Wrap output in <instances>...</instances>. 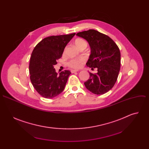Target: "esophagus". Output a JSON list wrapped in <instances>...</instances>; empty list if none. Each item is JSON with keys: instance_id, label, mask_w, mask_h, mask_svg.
Returning a JSON list of instances; mask_svg holds the SVG:
<instances>
[{"instance_id": "1", "label": "esophagus", "mask_w": 149, "mask_h": 149, "mask_svg": "<svg viewBox=\"0 0 149 149\" xmlns=\"http://www.w3.org/2000/svg\"><path fill=\"white\" fill-rule=\"evenodd\" d=\"M78 70H72L71 71V73H75V72H78Z\"/></svg>"}]
</instances>
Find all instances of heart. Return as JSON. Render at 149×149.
<instances>
[{"label":"heart","instance_id":"b5f03b06","mask_svg":"<svg viewBox=\"0 0 149 149\" xmlns=\"http://www.w3.org/2000/svg\"><path fill=\"white\" fill-rule=\"evenodd\" d=\"M75 45L76 47L78 49L81 47L84 46V47H87V42L85 41L84 40L82 39H77L75 41ZM84 63V59L82 58H79V59H72L70 61L67 65L72 68H75V69H78L81 67L82 63Z\"/></svg>","mask_w":149,"mask_h":149}]
</instances>
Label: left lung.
<instances>
[{"instance_id": "8db88e82", "label": "left lung", "mask_w": 149, "mask_h": 149, "mask_svg": "<svg viewBox=\"0 0 149 149\" xmlns=\"http://www.w3.org/2000/svg\"><path fill=\"white\" fill-rule=\"evenodd\" d=\"M86 39L91 48L86 65L96 74L90 73V78L84 82L87 89L94 94L107 93L114 86L120 70L121 55L118 47L107 35L94 29L77 33Z\"/></svg>"}]
</instances>
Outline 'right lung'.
I'll return each instance as SVG.
<instances>
[{
    "mask_svg": "<svg viewBox=\"0 0 149 149\" xmlns=\"http://www.w3.org/2000/svg\"><path fill=\"white\" fill-rule=\"evenodd\" d=\"M75 35L74 33L45 38L32 51L29 66L30 79L36 91L45 98L56 97L65 88L71 72L65 70L58 74L54 66Z\"/></svg>",
    "mask_w": 149,
    "mask_h": 149,
    "instance_id": "right-lung-1",
    "label": "right lung"
}]
</instances>
